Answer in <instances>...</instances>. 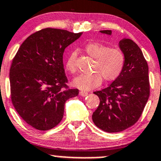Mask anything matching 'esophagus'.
Wrapping results in <instances>:
<instances>
[{
    "label": "esophagus",
    "mask_w": 161,
    "mask_h": 161,
    "mask_svg": "<svg viewBox=\"0 0 161 161\" xmlns=\"http://www.w3.org/2000/svg\"><path fill=\"white\" fill-rule=\"evenodd\" d=\"M87 95H88V92H83V91L79 92V95H80V96H86Z\"/></svg>",
    "instance_id": "esophagus-1"
}]
</instances>
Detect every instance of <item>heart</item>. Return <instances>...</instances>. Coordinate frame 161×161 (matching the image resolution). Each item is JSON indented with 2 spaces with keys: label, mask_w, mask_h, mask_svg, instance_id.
<instances>
[{
  "label": "heart",
  "mask_w": 161,
  "mask_h": 161,
  "mask_svg": "<svg viewBox=\"0 0 161 161\" xmlns=\"http://www.w3.org/2000/svg\"><path fill=\"white\" fill-rule=\"evenodd\" d=\"M85 51L95 59L92 69L93 73L81 75L75 78L73 81V85L75 87L82 90L92 89L100 86L102 79L105 82H112L122 72L125 64V56L121 49L109 48L105 44L92 42L86 44ZM66 68L72 74L77 72L74 53L67 57Z\"/></svg>",
  "instance_id": "b5f03b06"
}]
</instances>
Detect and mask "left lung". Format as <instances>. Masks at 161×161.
Returning <instances> with one entry per match:
<instances>
[{"label": "left lung", "mask_w": 161, "mask_h": 161, "mask_svg": "<svg viewBox=\"0 0 161 161\" xmlns=\"http://www.w3.org/2000/svg\"><path fill=\"white\" fill-rule=\"evenodd\" d=\"M111 34V31H101ZM125 64L108 87L95 92L100 103L92 121L104 131L114 133L130 128L138 121L150 96L148 65L140 47L130 39L119 42Z\"/></svg>", "instance_id": "obj_1"}]
</instances>
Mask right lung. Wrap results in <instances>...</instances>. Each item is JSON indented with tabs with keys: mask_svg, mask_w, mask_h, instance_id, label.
Listing matches in <instances>:
<instances>
[{
	"mask_svg": "<svg viewBox=\"0 0 161 161\" xmlns=\"http://www.w3.org/2000/svg\"><path fill=\"white\" fill-rule=\"evenodd\" d=\"M81 34L44 28L24 40L12 60V104L22 119L36 129L56 127L63 119L65 102L79 95V89L67 85L63 56Z\"/></svg>",
	"mask_w": 161,
	"mask_h": 161,
	"instance_id": "add662e5",
	"label": "right lung"
}]
</instances>
